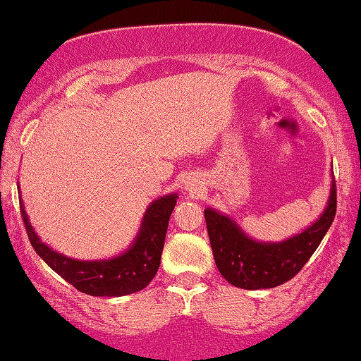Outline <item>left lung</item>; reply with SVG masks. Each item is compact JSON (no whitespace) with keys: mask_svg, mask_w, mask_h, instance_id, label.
<instances>
[{"mask_svg":"<svg viewBox=\"0 0 361 361\" xmlns=\"http://www.w3.org/2000/svg\"><path fill=\"white\" fill-rule=\"evenodd\" d=\"M335 212L337 185L332 180L327 207L315 224L279 243H259L251 240L230 216L205 209L207 231L216 268L230 284L241 289H269L288 283L317 250L332 225Z\"/></svg>","mask_w":361,"mask_h":361,"instance_id":"1","label":"left lung"}]
</instances>
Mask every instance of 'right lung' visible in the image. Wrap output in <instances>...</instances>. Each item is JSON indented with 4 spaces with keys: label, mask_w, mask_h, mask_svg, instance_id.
<instances>
[{
    "label": "right lung",
    "mask_w": 361,
    "mask_h": 361,
    "mask_svg": "<svg viewBox=\"0 0 361 361\" xmlns=\"http://www.w3.org/2000/svg\"><path fill=\"white\" fill-rule=\"evenodd\" d=\"M19 202L29 241L49 268H52L80 293L97 298H120L145 289L159 269L167 225L176 207L177 194L161 197L147 207L140 233L130 250L115 258L98 261L73 259L49 248L39 240L29 224L23 200Z\"/></svg>",
    "instance_id": "obj_1"
}]
</instances>
